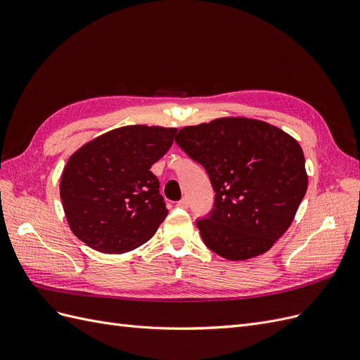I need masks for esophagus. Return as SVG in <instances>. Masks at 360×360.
<instances>
[{
  "label": "esophagus",
  "mask_w": 360,
  "mask_h": 360,
  "mask_svg": "<svg viewBox=\"0 0 360 360\" xmlns=\"http://www.w3.org/2000/svg\"><path fill=\"white\" fill-rule=\"evenodd\" d=\"M177 207H180V209H188L189 207V200L184 197V198H181L179 202H177Z\"/></svg>",
  "instance_id": "34e87169"
}]
</instances>
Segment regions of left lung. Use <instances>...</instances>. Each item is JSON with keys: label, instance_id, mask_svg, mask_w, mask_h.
Segmentation results:
<instances>
[{"label": "left lung", "instance_id": "left-lung-1", "mask_svg": "<svg viewBox=\"0 0 360 360\" xmlns=\"http://www.w3.org/2000/svg\"><path fill=\"white\" fill-rule=\"evenodd\" d=\"M176 143L201 163L216 192L210 216L197 221L205 246L231 261L267 252L308 189L297 141L261 120L222 117L180 129Z\"/></svg>", "mask_w": 360, "mask_h": 360}]
</instances>
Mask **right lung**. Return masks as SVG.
Instances as JSON below:
<instances>
[{
	"instance_id": "1",
	"label": "right lung",
	"mask_w": 360,
	"mask_h": 360,
	"mask_svg": "<svg viewBox=\"0 0 360 360\" xmlns=\"http://www.w3.org/2000/svg\"><path fill=\"white\" fill-rule=\"evenodd\" d=\"M177 129L134 124L110 130L69 158L60 197L72 233L103 254L129 252L150 240L168 210L150 171Z\"/></svg>"
}]
</instances>
